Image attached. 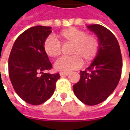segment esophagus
I'll return each instance as SVG.
<instances>
[{
  "mask_svg": "<svg viewBox=\"0 0 130 130\" xmlns=\"http://www.w3.org/2000/svg\"><path fill=\"white\" fill-rule=\"evenodd\" d=\"M69 74V73L68 72H61L60 73V75L63 77V76H68Z\"/></svg>",
  "mask_w": 130,
  "mask_h": 130,
  "instance_id": "34e87169",
  "label": "esophagus"
}]
</instances>
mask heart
<instances>
[{"label": "heart", "instance_id": "obj_1", "mask_svg": "<svg viewBox=\"0 0 130 130\" xmlns=\"http://www.w3.org/2000/svg\"><path fill=\"white\" fill-rule=\"evenodd\" d=\"M55 40L47 38L43 42L44 53L48 57L56 58L61 54V45H70L69 57H63L55 63V69L61 72H70L84 64H89L97 57L100 40L96 35L77 27H69L56 35Z\"/></svg>", "mask_w": 130, "mask_h": 130}]
</instances>
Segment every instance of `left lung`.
Returning <instances> with one entry per match:
<instances>
[{"mask_svg": "<svg viewBox=\"0 0 130 130\" xmlns=\"http://www.w3.org/2000/svg\"><path fill=\"white\" fill-rule=\"evenodd\" d=\"M97 35L100 51L92 64L80 72V79L73 86L77 98L86 105L104 101L115 90L122 75V57L114 35L100 24L87 27Z\"/></svg>", "mask_w": 130, "mask_h": 130, "instance_id": "left-lung-1", "label": "left lung"}]
</instances>
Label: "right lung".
Masks as SVG:
<instances>
[{
  "label": "right lung",
  "instance_id": "obj_1",
  "mask_svg": "<svg viewBox=\"0 0 130 130\" xmlns=\"http://www.w3.org/2000/svg\"><path fill=\"white\" fill-rule=\"evenodd\" d=\"M51 27L29 28L16 40L8 58V74L15 92L25 102L40 105L52 96L59 73H44L52 69L44 53V40Z\"/></svg>",
  "mask_w": 130,
  "mask_h": 130
}]
</instances>
